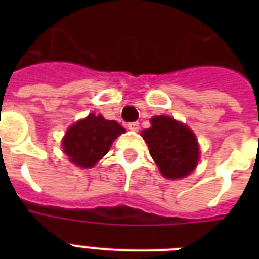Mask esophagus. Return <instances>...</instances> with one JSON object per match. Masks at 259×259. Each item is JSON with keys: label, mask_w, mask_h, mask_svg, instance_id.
Wrapping results in <instances>:
<instances>
[{"label": "esophagus", "mask_w": 259, "mask_h": 259, "mask_svg": "<svg viewBox=\"0 0 259 259\" xmlns=\"http://www.w3.org/2000/svg\"><path fill=\"white\" fill-rule=\"evenodd\" d=\"M127 127L130 130H133V132H137L140 129V123L138 122H130V123H127Z\"/></svg>", "instance_id": "1"}]
</instances>
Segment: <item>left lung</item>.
I'll return each mask as SVG.
<instances>
[{
    "label": "left lung",
    "instance_id": "left-lung-1",
    "mask_svg": "<svg viewBox=\"0 0 259 259\" xmlns=\"http://www.w3.org/2000/svg\"><path fill=\"white\" fill-rule=\"evenodd\" d=\"M150 123L141 136L162 176L170 180L188 176L200 156L196 136L188 126L166 115L153 117Z\"/></svg>",
    "mask_w": 259,
    "mask_h": 259
}]
</instances>
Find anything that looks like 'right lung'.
<instances>
[{
	"label": "right lung",
	"mask_w": 259,
	"mask_h": 259,
	"mask_svg": "<svg viewBox=\"0 0 259 259\" xmlns=\"http://www.w3.org/2000/svg\"><path fill=\"white\" fill-rule=\"evenodd\" d=\"M125 132L118 122L107 121L101 114H89L68 127L62 140L63 152L72 164L89 169L109 152L114 140Z\"/></svg>",
	"instance_id": "1"
}]
</instances>
